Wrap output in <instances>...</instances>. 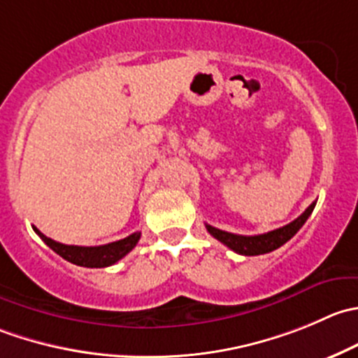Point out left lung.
<instances>
[{
	"instance_id": "1",
	"label": "left lung",
	"mask_w": 358,
	"mask_h": 358,
	"mask_svg": "<svg viewBox=\"0 0 358 358\" xmlns=\"http://www.w3.org/2000/svg\"><path fill=\"white\" fill-rule=\"evenodd\" d=\"M315 204L317 203H311L310 206L306 208V211H304L301 217H297L294 222H290V224L283 225V227L280 229H275V231L271 232H266V234H257V236L232 234V232L220 231V229L211 227V225L208 224H206V229L215 239L224 243L225 246L234 250L236 253H241V255H262V253H269L273 252V250L280 248V246L285 245L292 236H296V232L303 227L304 222H306L308 217L311 215V211L315 210Z\"/></svg>"
}]
</instances>
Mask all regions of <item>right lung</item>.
<instances>
[{
	"label": "right lung",
	"instance_id": "1",
	"mask_svg": "<svg viewBox=\"0 0 358 358\" xmlns=\"http://www.w3.org/2000/svg\"><path fill=\"white\" fill-rule=\"evenodd\" d=\"M34 232L40 236L45 241V245L50 246L57 255H61L62 259H66L68 262L76 264V266L83 267H108L112 264H115L117 260H120L122 257H126L131 250L136 246V243L140 241L141 232H134V234L127 236V238L119 239V241L108 243V245L101 246H75V245H62V243L54 241V239L47 238L43 232L38 231L36 227H33Z\"/></svg>",
	"mask_w": 358,
	"mask_h": 358
}]
</instances>
